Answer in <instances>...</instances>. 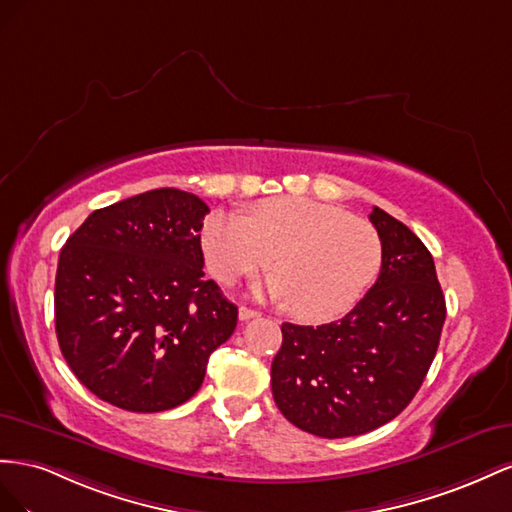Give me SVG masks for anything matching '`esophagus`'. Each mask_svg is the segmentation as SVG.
<instances>
[{"mask_svg":"<svg viewBox=\"0 0 512 512\" xmlns=\"http://www.w3.org/2000/svg\"><path fill=\"white\" fill-rule=\"evenodd\" d=\"M257 315H259V313L253 311V309H248V306H240V309H238L240 321H248V319H253V317H257Z\"/></svg>","mask_w":512,"mask_h":512,"instance_id":"obj_1","label":"esophagus"}]
</instances>
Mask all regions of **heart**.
<instances>
[{
	"instance_id": "obj_1",
	"label": "heart",
	"mask_w": 512,
	"mask_h": 512,
	"mask_svg": "<svg viewBox=\"0 0 512 512\" xmlns=\"http://www.w3.org/2000/svg\"><path fill=\"white\" fill-rule=\"evenodd\" d=\"M201 248L216 281L233 283L268 266L272 298L300 319L339 317L362 298L382 268L377 229L345 210L302 197L216 210L201 229Z\"/></svg>"
}]
</instances>
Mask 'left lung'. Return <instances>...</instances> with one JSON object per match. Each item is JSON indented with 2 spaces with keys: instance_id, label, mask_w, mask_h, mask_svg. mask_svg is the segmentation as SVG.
Listing matches in <instances>:
<instances>
[{
  "instance_id": "1",
  "label": "left lung",
  "mask_w": 512,
  "mask_h": 512,
  "mask_svg": "<svg viewBox=\"0 0 512 512\" xmlns=\"http://www.w3.org/2000/svg\"><path fill=\"white\" fill-rule=\"evenodd\" d=\"M382 238V270L343 319L283 324L272 397L298 429L328 440L369 433L416 397L440 345L446 302L433 257L388 212L369 214Z\"/></svg>"
}]
</instances>
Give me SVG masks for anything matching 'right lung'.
Wrapping results in <instances>:
<instances>
[{
  "instance_id": "obj_1",
  "label": "right lung",
  "mask_w": 512,
  "mask_h": 512,
  "mask_svg": "<svg viewBox=\"0 0 512 512\" xmlns=\"http://www.w3.org/2000/svg\"><path fill=\"white\" fill-rule=\"evenodd\" d=\"M208 212L193 193L156 188L92 212L66 240L57 343L98 399L141 414L178 407L236 330L238 306L203 279Z\"/></svg>"
}]
</instances>
